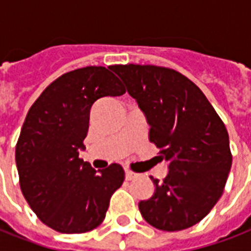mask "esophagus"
I'll return each mask as SVG.
<instances>
[{"label":"esophagus","mask_w":251,"mask_h":251,"mask_svg":"<svg viewBox=\"0 0 251 251\" xmlns=\"http://www.w3.org/2000/svg\"><path fill=\"white\" fill-rule=\"evenodd\" d=\"M137 176H139V174H137V173H133V172H131V170H126V179L127 180L135 179V178H137Z\"/></svg>","instance_id":"34e87169"}]
</instances>
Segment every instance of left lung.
Listing matches in <instances>:
<instances>
[{"label": "left lung", "instance_id": "left-lung-1", "mask_svg": "<svg viewBox=\"0 0 251 251\" xmlns=\"http://www.w3.org/2000/svg\"><path fill=\"white\" fill-rule=\"evenodd\" d=\"M116 75L144 112L149 140L169 164L154 194L139 209L166 232L203 220L223 195L232 166L228 131L203 91L179 72L156 65H116Z\"/></svg>", "mask_w": 251, "mask_h": 251}]
</instances>
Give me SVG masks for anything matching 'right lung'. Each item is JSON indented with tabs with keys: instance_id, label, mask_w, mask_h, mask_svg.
Masks as SVG:
<instances>
[{
	"instance_id": "1",
	"label": "right lung",
	"mask_w": 251,
	"mask_h": 251,
	"mask_svg": "<svg viewBox=\"0 0 251 251\" xmlns=\"http://www.w3.org/2000/svg\"><path fill=\"white\" fill-rule=\"evenodd\" d=\"M126 87L104 67L60 75L28 110L15 147L21 190L42 223L60 233L93 230L106 217L111 195L122 186L119 164L95 170L79 158L91 106Z\"/></svg>"
}]
</instances>
